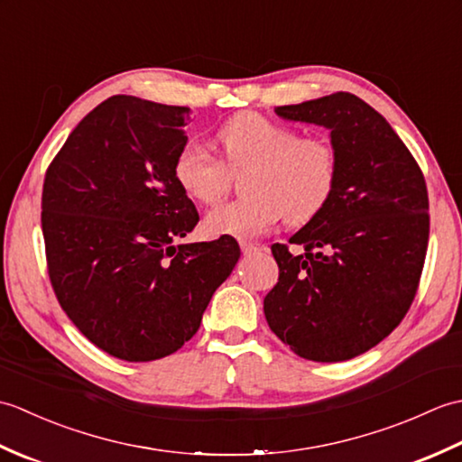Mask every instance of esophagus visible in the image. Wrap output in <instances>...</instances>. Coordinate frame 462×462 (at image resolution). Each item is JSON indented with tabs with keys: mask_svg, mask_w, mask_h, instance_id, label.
Returning a JSON list of instances; mask_svg holds the SVG:
<instances>
[{
	"mask_svg": "<svg viewBox=\"0 0 462 462\" xmlns=\"http://www.w3.org/2000/svg\"><path fill=\"white\" fill-rule=\"evenodd\" d=\"M240 248H242V254H244V256H252L254 252L260 250V248L256 246V244H252V242H240Z\"/></svg>",
	"mask_w": 462,
	"mask_h": 462,
	"instance_id": "esophagus-1",
	"label": "esophagus"
}]
</instances>
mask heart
Wrapping results in <instances>:
<instances>
[{"label": "heart", "instance_id": "b5f03b06", "mask_svg": "<svg viewBox=\"0 0 462 462\" xmlns=\"http://www.w3.org/2000/svg\"><path fill=\"white\" fill-rule=\"evenodd\" d=\"M222 159L199 141H186L174 156L176 184L192 200L210 204L228 189L230 172H242L246 199L226 202L204 216L212 238L252 240L282 218L306 224L326 208L337 179V154L323 139H301L288 125L258 113H240L216 134Z\"/></svg>", "mask_w": 462, "mask_h": 462}]
</instances>
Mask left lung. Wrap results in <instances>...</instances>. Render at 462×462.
<instances>
[{
  "mask_svg": "<svg viewBox=\"0 0 462 462\" xmlns=\"http://www.w3.org/2000/svg\"><path fill=\"white\" fill-rule=\"evenodd\" d=\"M276 113L329 131L337 179L326 208L290 238L303 252L272 246L280 278L263 313L300 357L346 361L385 339L415 298L429 242L425 179L385 116L356 95Z\"/></svg>",
  "mask_w": 462,
  "mask_h": 462,
  "instance_id": "left-lung-1",
  "label": "left lung"
}]
</instances>
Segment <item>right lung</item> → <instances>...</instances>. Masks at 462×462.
<instances>
[{"label":"right lung","mask_w":462,"mask_h":462,"mask_svg":"<svg viewBox=\"0 0 462 462\" xmlns=\"http://www.w3.org/2000/svg\"><path fill=\"white\" fill-rule=\"evenodd\" d=\"M190 113L109 97L45 174L42 226L55 296L87 339L125 361L179 351L240 258L226 236L174 246L199 222L172 174Z\"/></svg>","instance_id":"right-lung-1"}]
</instances>
